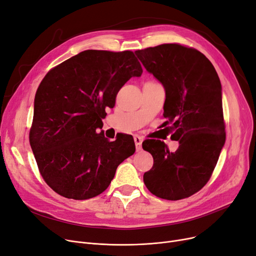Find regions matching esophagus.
<instances>
[{"instance_id":"obj_1","label":"esophagus","mask_w":256,"mask_h":256,"mask_svg":"<svg viewBox=\"0 0 256 256\" xmlns=\"http://www.w3.org/2000/svg\"><path fill=\"white\" fill-rule=\"evenodd\" d=\"M134 142H136V150L140 151L142 150V138L138 136H134Z\"/></svg>"}]
</instances>
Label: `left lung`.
<instances>
[{"instance_id": "left-lung-1", "label": "left lung", "mask_w": 256, "mask_h": 256, "mask_svg": "<svg viewBox=\"0 0 256 256\" xmlns=\"http://www.w3.org/2000/svg\"><path fill=\"white\" fill-rule=\"evenodd\" d=\"M136 54L164 85V126L171 123L166 127L173 132L171 138L179 142L175 152L160 140L142 142L154 160L144 182L160 198H188L208 184L225 144L220 79L212 62L196 48L164 44Z\"/></svg>"}]
</instances>
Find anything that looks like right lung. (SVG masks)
I'll return each instance as SVG.
<instances>
[{"mask_svg": "<svg viewBox=\"0 0 256 256\" xmlns=\"http://www.w3.org/2000/svg\"><path fill=\"white\" fill-rule=\"evenodd\" d=\"M131 51L86 50L44 76L34 99L30 144L40 172L60 196L86 200L110 184L116 168L136 152L133 138L109 142L101 131L106 108L122 86L140 77Z\"/></svg>", "mask_w": 256, "mask_h": 256, "instance_id": "add662e5", "label": "right lung"}]
</instances>
